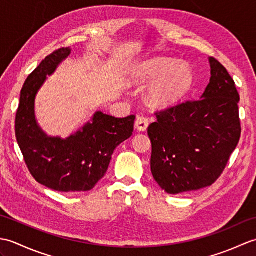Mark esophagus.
Returning a JSON list of instances; mask_svg holds the SVG:
<instances>
[{
    "label": "esophagus",
    "instance_id": "esophagus-1",
    "mask_svg": "<svg viewBox=\"0 0 256 256\" xmlns=\"http://www.w3.org/2000/svg\"><path fill=\"white\" fill-rule=\"evenodd\" d=\"M148 124H150L148 118L145 116H138L136 121H135V126H136L138 131H146V128H148Z\"/></svg>",
    "mask_w": 256,
    "mask_h": 256
}]
</instances>
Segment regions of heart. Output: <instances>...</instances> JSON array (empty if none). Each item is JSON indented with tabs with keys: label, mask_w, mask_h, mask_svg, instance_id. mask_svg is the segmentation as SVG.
<instances>
[{
	"label": "heart",
	"mask_w": 256,
	"mask_h": 256,
	"mask_svg": "<svg viewBox=\"0 0 256 256\" xmlns=\"http://www.w3.org/2000/svg\"><path fill=\"white\" fill-rule=\"evenodd\" d=\"M133 79L138 84L155 81L150 89V99L156 106H166L189 89L192 74L186 64L176 62L172 58L156 57L140 64Z\"/></svg>",
	"instance_id": "heart-1"
}]
</instances>
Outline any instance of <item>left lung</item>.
I'll return each instance as SVG.
<instances>
[{
    "instance_id": "8db88e82",
    "label": "left lung",
    "mask_w": 256,
    "mask_h": 256,
    "mask_svg": "<svg viewBox=\"0 0 256 256\" xmlns=\"http://www.w3.org/2000/svg\"><path fill=\"white\" fill-rule=\"evenodd\" d=\"M209 62L211 78L202 96L156 111L157 121L148 128L150 170L168 194L214 184L241 138L234 81L216 58Z\"/></svg>"
}]
</instances>
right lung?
I'll return each mask as SVG.
<instances>
[{
  "mask_svg": "<svg viewBox=\"0 0 256 256\" xmlns=\"http://www.w3.org/2000/svg\"><path fill=\"white\" fill-rule=\"evenodd\" d=\"M69 54V48H59L27 77L16 112L15 135L37 182L56 192H89L106 175L114 150L132 135L135 116L120 118L96 112L92 122L68 138H48L36 123L35 96L46 76Z\"/></svg>",
  "mask_w": 256,
  "mask_h": 256,
  "instance_id": "obj_1",
  "label": "right lung"
}]
</instances>
